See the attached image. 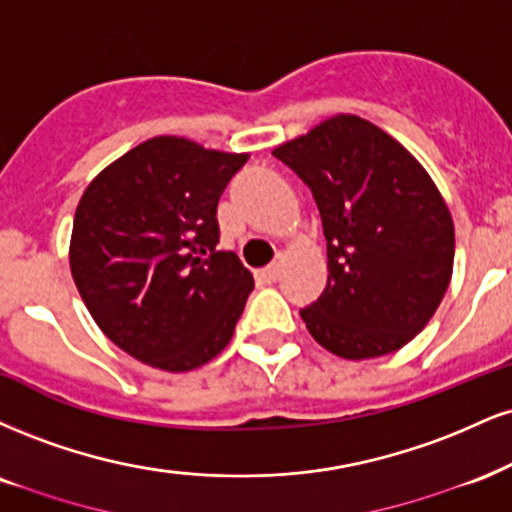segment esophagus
<instances>
[{
	"instance_id": "34e87169",
	"label": "esophagus",
	"mask_w": 512,
	"mask_h": 512,
	"mask_svg": "<svg viewBox=\"0 0 512 512\" xmlns=\"http://www.w3.org/2000/svg\"><path fill=\"white\" fill-rule=\"evenodd\" d=\"M281 269H283V255H276V260L269 264V267L262 269V279L267 283H274L281 276Z\"/></svg>"
}]
</instances>
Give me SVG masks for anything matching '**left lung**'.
<instances>
[{
	"mask_svg": "<svg viewBox=\"0 0 512 512\" xmlns=\"http://www.w3.org/2000/svg\"><path fill=\"white\" fill-rule=\"evenodd\" d=\"M310 186L326 238L324 293L300 317L319 346L346 360L410 343L446 295L455 231L427 169L355 114H336L274 147Z\"/></svg>",
	"mask_w": 512,
	"mask_h": 512,
	"instance_id": "1",
	"label": "left lung"
}]
</instances>
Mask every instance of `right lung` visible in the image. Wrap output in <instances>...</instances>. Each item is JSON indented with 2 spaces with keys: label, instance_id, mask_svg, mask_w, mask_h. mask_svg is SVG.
I'll list each match as a JSON object with an SVG mask.
<instances>
[{
  "label": "right lung",
  "instance_id": "add662e5",
  "mask_svg": "<svg viewBox=\"0 0 512 512\" xmlns=\"http://www.w3.org/2000/svg\"><path fill=\"white\" fill-rule=\"evenodd\" d=\"M248 157L157 135L85 188L71 274L95 324L123 353L190 372L229 346L255 279L236 252H217V205Z\"/></svg>",
  "mask_w": 512,
  "mask_h": 512
}]
</instances>
